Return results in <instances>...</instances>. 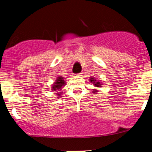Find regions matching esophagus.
Listing matches in <instances>:
<instances>
[{
    "label": "esophagus",
    "instance_id": "1",
    "mask_svg": "<svg viewBox=\"0 0 152 152\" xmlns=\"http://www.w3.org/2000/svg\"><path fill=\"white\" fill-rule=\"evenodd\" d=\"M82 74L83 73H79V74H77V75H78V76H81V75H82Z\"/></svg>",
    "mask_w": 152,
    "mask_h": 152
}]
</instances>
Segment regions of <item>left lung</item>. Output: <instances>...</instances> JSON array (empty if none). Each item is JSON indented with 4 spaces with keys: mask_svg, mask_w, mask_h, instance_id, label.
I'll return each instance as SVG.
<instances>
[{
    "mask_svg": "<svg viewBox=\"0 0 152 152\" xmlns=\"http://www.w3.org/2000/svg\"><path fill=\"white\" fill-rule=\"evenodd\" d=\"M90 80H91V82L94 83V84L95 87H100V85H102L100 82H97V81H96V80L94 78V77H92V78L90 79ZM93 92L96 93L97 92V91H93Z\"/></svg>",
    "mask_w": 152,
    "mask_h": 152,
    "instance_id": "1",
    "label": "left lung"
}]
</instances>
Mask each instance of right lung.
<instances>
[{"mask_svg":"<svg viewBox=\"0 0 152 152\" xmlns=\"http://www.w3.org/2000/svg\"><path fill=\"white\" fill-rule=\"evenodd\" d=\"M63 79L64 78H63L62 77H61V76L56 79V81L54 83V85L52 86V91H61V87H64V84H65V81H64ZM56 94L58 95V96H59L60 95L62 94H61V92H58Z\"/></svg>","mask_w":152,"mask_h":152,"instance_id":"add662e5","label":"right lung"}]
</instances>
